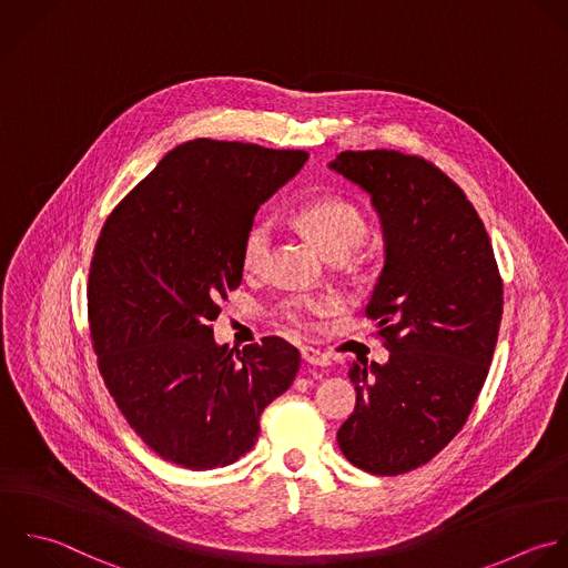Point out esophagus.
<instances>
[{"mask_svg": "<svg viewBox=\"0 0 568 568\" xmlns=\"http://www.w3.org/2000/svg\"><path fill=\"white\" fill-rule=\"evenodd\" d=\"M301 356H303V361H305L307 365H314V367H327V365H329V358H327L323 352L314 349V347H303V349H301Z\"/></svg>", "mask_w": 568, "mask_h": 568, "instance_id": "1", "label": "esophagus"}]
</instances>
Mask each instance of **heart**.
Wrapping results in <instances>:
<instances>
[{
    "instance_id": "heart-1",
    "label": "heart",
    "mask_w": 568,
    "mask_h": 568,
    "mask_svg": "<svg viewBox=\"0 0 568 568\" xmlns=\"http://www.w3.org/2000/svg\"><path fill=\"white\" fill-rule=\"evenodd\" d=\"M296 225L314 239L332 261H345L369 234V223L365 212L349 199L343 196H321L303 203L294 212ZM272 247V225L267 221H256L250 225L241 247V267L245 274H256L267 261ZM336 298L323 296H290L281 303V318L301 329H314L318 318L336 312Z\"/></svg>"
}]
</instances>
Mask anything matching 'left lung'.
Instances as JSON below:
<instances>
[{
  "instance_id": "obj_1",
  "label": "left lung",
  "mask_w": 568,
  "mask_h": 568,
  "mask_svg": "<svg viewBox=\"0 0 568 568\" xmlns=\"http://www.w3.org/2000/svg\"><path fill=\"white\" fill-rule=\"evenodd\" d=\"M332 170L381 216L385 267L367 305L389 361L349 367L354 414L343 456L374 476L427 465L465 427L503 321V278L485 223L432 161L396 150L341 152Z\"/></svg>"
}]
</instances>
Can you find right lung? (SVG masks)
Wrapping results in <instances>:
<instances>
[{"mask_svg":"<svg viewBox=\"0 0 568 568\" xmlns=\"http://www.w3.org/2000/svg\"><path fill=\"white\" fill-rule=\"evenodd\" d=\"M307 161L303 150L196 139L176 145L105 219L88 276L103 383L134 434L192 471L256 443L263 409L301 365L278 336L216 345L221 298L243 278L254 214Z\"/></svg>","mask_w":568,"mask_h":568,"instance_id":"right-lung-1","label":"right lung"}]
</instances>
